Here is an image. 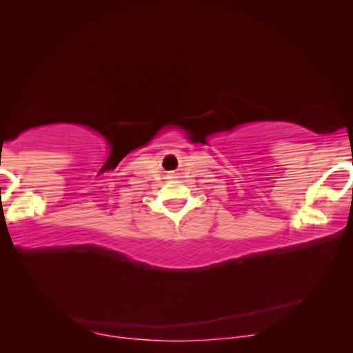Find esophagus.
I'll list each match as a JSON object with an SVG mask.
<instances>
[{"label": "esophagus", "mask_w": 353, "mask_h": 353, "mask_svg": "<svg viewBox=\"0 0 353 353\" xmlns=\"http://www.w3.org/2000/svg\"><path fill=\"white\" fill-rule=\"evenodd\" d=\"M172 178H173V176H172Z\"/></svg>", "instance_id": "1"}]
</instances>
